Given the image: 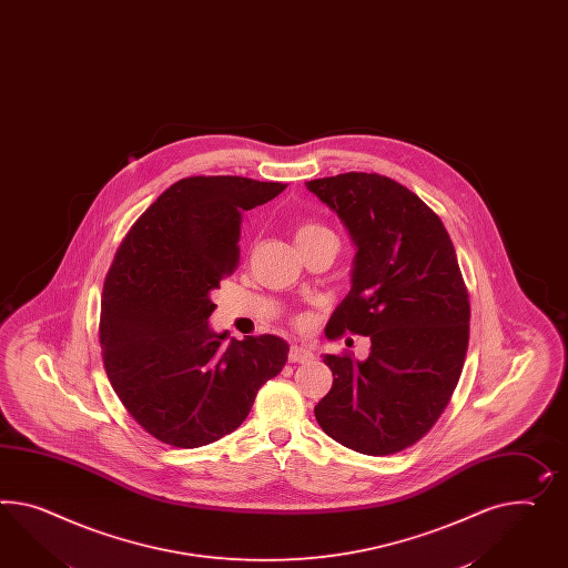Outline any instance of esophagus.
Here are the masks:
<instances>
[{"label": "esophagus", "mask_w": 568, "mask_h": 568, "mask_svg": "<svg viewBox=\"0 0 568 568\" xmlns=\"http://www.w3.org/2000/svg\"><path fill=\"white\" fill-rule=\"evenodd\" d=\"M310 359H314V353L306 349V347L292 345V349H290V362H292V364H306Z\"/></svg>", "instance_id": "esophagus-1"}]
</instances>
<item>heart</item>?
<instances>
[{
    "label": "heart",
    "instance_id": "b5f03b06",
    "mask_svg": "<svg viewBox=\"0 0 568 568\" xmlns=\"http://www.w3.org/2000/svg\"><path fill=\"white\" fill-rule=\"evenodd\" d=\"M321 233H331V231L323 227V225H316V223H304L295 230V242H302L307 237H314V235H321Z\"/></svg>",
    "mask_w": 568,
    "mask_h": 568
}]
</instances>
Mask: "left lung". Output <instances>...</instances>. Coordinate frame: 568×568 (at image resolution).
<instances>
[{
	"label": "left lung",
	"mask_w": 568,
	"mask_h": 568,
	"mask_svg": "<svg viewBox=\"0 0 568 568\" xmlns=\"http://www.w3.org/2000/svg\"><path fill=\"white\" fill-rule=\"evenodd\" d=\"M349 233L352 292L326 337L368 335L366 359L324 355L333 386L314 407L343 446L381 457L415 445L445 412L469 343V295L443 221L378 173L306 182Z\"/></svg>",
	"instance_id": "left-lung-1"
}]
</instances>
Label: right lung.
Instances as JSON below:
<instances>
[{
    "instance_id": "right-lung-1",
    "label": "right lung",
    "mask_w": 568,
    "mask_h": 568,
    "mask_svg": "<svg viewBox=\"0 0 568 568\" xmlns=\"http://www.w3.org/2000/svg\"><path fill=\"white\" fill-rule=\"evenodd\" d=\"M285 190L215 175L171 185L140 216L109 268L101 349L123 407L156 440L211 445L240 428L290 345L275 335L223 345L209 324L211 293L240 256L245 211Z\"/></svg>"
}]
</instances>
